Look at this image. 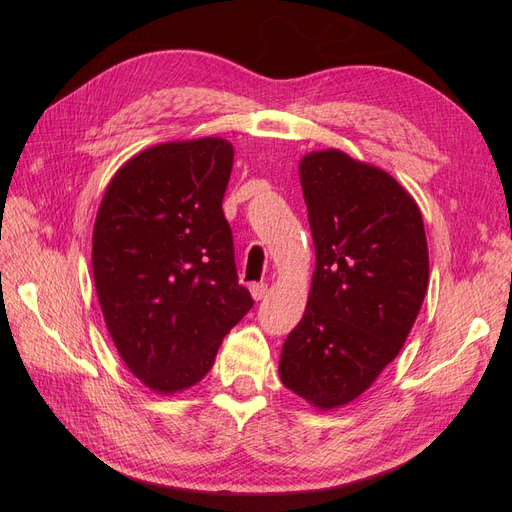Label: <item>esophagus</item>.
<instances>
[{"label": "esophagus", "mask_w": 512, "mask_h": 512, "mask_svg": "<svg viewBox=\"0 0 512 512\" xmlns=\"http://www.w3.org/2000/svg\"><path fill=\"white\" fill-rule=\"evenodd\" d=\"M250 292H252L254 301L265 299V294H267V284H252V286H250Z\"/></svg>", "instance_id": "obj_1"}]
</instances>
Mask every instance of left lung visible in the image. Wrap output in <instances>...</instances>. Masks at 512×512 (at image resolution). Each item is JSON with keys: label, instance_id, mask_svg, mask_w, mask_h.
<instances>
[{"label": "left lung", "instance_id": "8db88e82", "mask_svg": "<svg viewBox=\"0 0 512 512\" xmlns=\"http://www.w3.org/2000/svg\"><path fill=\"white\" fill-rule=\"evenodd\" d=\"M299 177L316 271L280 378L307 404L333 410L363 395L406 344L429 284L427 237L414 198L374 164L312 151Z\"/></svg>", "mask_w": 512, "mask_h": 512}]
</instances>
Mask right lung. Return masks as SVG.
<instances>
[{
    "mask_svg": "<svg viewBox=\"0 0 512 512\" xmlns=\"http://www.w3.org/2000/svg\"><path fill=\"white\" fill-rule=\"evenodd\" d=\"M232 160L218 136L149 147L117 170L96 215L91 267L106 329L160 395L203 380L254 305L222 211Z\"/></svg>",
    "mask_w": 512,
    "mask_h": 512,
    "instance_id": "right-lung-1",
    "label": "right lung"
}]
</instances>
